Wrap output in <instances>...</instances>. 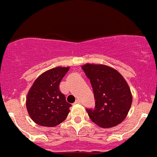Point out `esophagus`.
Listing matches in <instances>:
<instances>
[{
    "label": "esophagus",
    "instance_id": "34e87169",
    "mask_svg": "<svg viewBox=\"0 0 157 157\" xmlns=\"http://www.w3.org/2000/svg\"><path fill=\"white\" fill-rule=\"evenodd\" d=\"M75 103H81V100H80L79 99H78V100H76Z\"/></svg>",
    "mask_w": 157,
    "mask_h": 157
}]
</instances>
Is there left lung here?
<instances>
[{
  "instance_id": "8db88e82",
  "label": "left lung",
  "mask_w": 157,
  "mask_h": 157,
  "mask_svg": "<svg viewBox=\"0 0 157 157\" xmlns=\"http://www.w3.org/2000/svg\"><path fill=\"white\" fill-rule=\"evenodd\" d=\"M82 68L90 78L96 100L94 109H86L92 121L103 128L121 123L132 103V93L123 76L103 64H86Z\"/></svg>"
}]
</instances>
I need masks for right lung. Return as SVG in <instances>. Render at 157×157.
<instances>
[{"instance_id": "obj_1", "label": "right lung", "mask_w": 157, "mask_h": 157, "mask_svg": "<svg viewBox=\"0 0 157 157\" xmlns=\"http://www.w3.org/2000/svg\"><path fill=\"white\" fill-rule=\"evenodd\" d=\"M69 67H57L40 75L26 97V108L32 120L41 126L55 127L64 121L71 107L59 85Z\"/></svg>"}]
</instances>
